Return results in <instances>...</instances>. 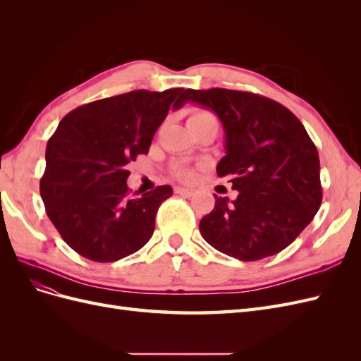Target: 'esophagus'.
Masks as SVG:
<instances>
[{
    "mask_svg": "<svg viewBox=\"0 0 361 361\" xmlns=\"http://www.w3.org/2000/svg\"><path fill=\"white\" fill-rule=\"evenodd\" d=\"M174 192H176V194H180V195H185V197H191V195L194 194V190H191V188L176 187V188H174Z\"/></svg>",
    "mask_w": 361,
    "mask_h": 361,
    "instance_id": "obj_1",
    "label": "esophagus"
}]
</instances>
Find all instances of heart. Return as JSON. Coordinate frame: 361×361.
<instances>
[{
	"mask_svg": "<svg viewBox=\"0 0 361 361\" xmlns=\"http://www.w3.org/2000/svg\"><path fill=\"white\" fill-rule=\"evenodd\" d=\"M206 117H214V116H212L211 113H207V111L199 110V111H194L188 120L206 118ZM174 173H176V176H178L180 180H185V182L192 180L194 176H195V170H194L192 167H187V166H178L176 169H174Z\"/></svg>",
	"mask_w": 361,
	"mask_h": 361,
	"instance_id": "obj_1",
	"label": "heart"
}]
</instances>
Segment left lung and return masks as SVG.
Returning <instances> with one entry per match:
<instances>
[{
    "label": "left lung",
    "instance_id": "left-lung-1",
    "mask_svg": "<svg viewBox=\"0 0 361 361\" xmlns=\"http://www.w3.org/2000/svg\"><path fill=\"white\" fill-rule=\"evenodd\" d=\"M220 117L226 157L216 166L239 194L215 195L200 232L215 250L239 260L280 253L304 231L322 202L319 155L292 111L269 97L227 89L185 90Z\"/></svg>",
    "mask_w": 361,
    "mask_h": 361
}]
</instances>
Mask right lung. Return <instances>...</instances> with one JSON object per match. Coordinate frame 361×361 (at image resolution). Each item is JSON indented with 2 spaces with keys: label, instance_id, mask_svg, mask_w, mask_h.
<instances>
[{
  "label": "right lung",
  "instance_id": "1",
  "mask_svg": "<svg viewBox=\"0 0 361 361\" xmlns=\"http://www.w3.org/2000/svg\"><path fill=\"white\" fill-rule=\"evenodd\" d=\"M183 89L134 90L75 108L47 146L40 195L52 224L72 250L93 262L135 253L154 235L155 216L171 197L170 185L133 194L129 162L146 155Z\"/></svg>",
  "mask_w": 361,
  "mask_h": 361
}]
</instances>
